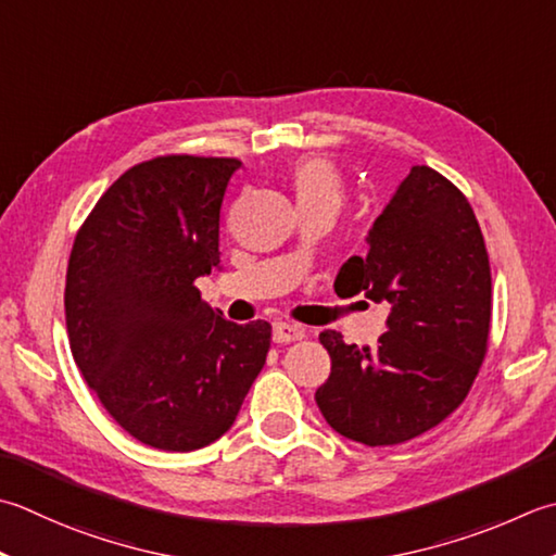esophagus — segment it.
I'll list each match as a JSON object with an SVG mask.
<instances>
[{
  "label": "esophagus",
  "instance_id": "esophagus-1",
  "mask_svg": "<svg viewBox=\"0 0 556 556\" xmlns=\"http://www.w3.org/2000/svg\"><path fill=\"white\" fill-rule=\"evenodd\" d=\"M303 328L299 325H291V323H275V328H271V340L277 344H289V342H296L303 340Z\"/></svg>",
  "mask_w": 556,
  "mask_h": 556
}]
</instances>
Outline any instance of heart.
<instances>
[{
	"label": "heart",
	"mask_w": 556,
	"mask_h": 556,
	"mask_svg": "<svg viewBox=\"0 0 556 556\" xmlns=\"http://www.w3.org/2000/svg\"><path fill=\"white\" fill-rule=\"evenodd\" d=\"M291 190L296 194L299 210L303 206H330L340 210L344 202V185L340 173L325 159H306L291 170Z\"/></svg>",
	"instance_id": "heart-1"
}]
</instances>
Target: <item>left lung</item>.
Segmentation results:
<instances>
[{"label": "left lung", "instance_id": "8db88e82", "mask_svg": "<svg viewBox=\"0 0 556 556\" xmlns=\"http://www.w3.org/2000/svg\"><path fill=\"white\" fill-rule=\"evenodd\" d=\"M368 255L340 267L334 291L390 303L374 346L320 332L330 378L315 390L325 421L366 445L405 443L441 424L472 388L486 354L492 269L465 194L415 166L366 236Z\"/></svg>", "mask_w": 556, "mask_h": 556}]
</instances>
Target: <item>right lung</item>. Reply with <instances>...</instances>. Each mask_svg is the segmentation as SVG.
Returning a JSON list of instances; mask_svg holds the SVG:
<instances>
[{
    "mask_svg": "<svg viewBox=\"0 0 556 556\" xmlns=\"http://www.w3.org/2000/svg\"><path fill=\"white\" fill-rule=\"evenodd\" d=\"M236 159L159 156L123 173L76 233L64 313L86 383L151 448L222 439L263 371L271 328L236 325L194 279L222 267V202Z\"/></svg>",
    "mask_w": 556,
    "mask_h": 556,
    "instance_id": "add662e5",
    "label": "right lung"
}]
</instances>
